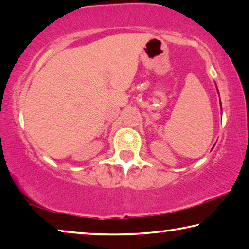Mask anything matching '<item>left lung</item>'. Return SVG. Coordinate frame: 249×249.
Returning a JSON list of instances; mask_svg holds the SVG:
<instances>
[{"instance_id":"obj_1","label":"left lung","mask_w":249,"mask_h":249,"mask_svg":"<svg viewBox=\"0 0 249 249\" xmlns=\"http://www.w3.org/2000/svg\"><path fill=\"white\" fill-rule=\"evenodd\" d=\"M218 93H219V92H218ZM220 106H221V103H220Z\"/></svg>"}]
</instances>
